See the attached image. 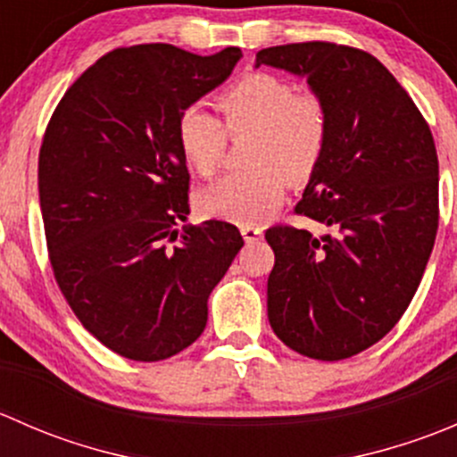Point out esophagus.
Segmentation results:
<instances>
[{"instance_id": "1", "label": "esophagus", "mask_w": 457, "mask_h": 457, "mask_svg": "<svg viewBox=\"0 0 457 457\" xmlns=\"http://www.w3.org/2000/svg\"><path fill=\"white\" fill-rule=\"evenodd\" d=\"M241 234L245 238V243H254L262 237V229L254 228V225H241Z\"/></svg>"}]
</instances>
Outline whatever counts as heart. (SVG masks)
Returning a JSON list of instances; mask_svg holds the SVG:
<instances>
[{"label":"heart","mask_w":457,"mask_h":457,"mask_svg":"<svg viewBox=\"0 0 457 457\" xmlns=\"http://www.w3.org/2000/svg\"><path fill=\"white\" fill-rule=\"evenodd\" d=\"M220 119L195 104L177 119V141L186 163L210 177L229 137L252 135L245 172H232L199 192L201 214L232 223H261L280 205L287 181L307 183L329 145V114L320 96L298 92L292 81L254 72L216 96Z\"/></svg>","instance_id":"b5f03b06"}]
</instances>
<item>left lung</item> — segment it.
Instances as JSON below:
<instances>
[{"mask_svg": "<svg viewBox=\"0 0 457 457\" xmlns=\"http://www.w3.org/2000/svg\"><path fill=\"white\" fill-rule=\"evenodd\" d=\"M307 77L329 114V145L292 225L265 232L274 250L267 316L294 352L343 361L385 338L411 303L437 232V154L425 117L365 50L329 41L274 46L256 68Z\"/></svg>", "mask_w": 457, "mask_h": 457, "instance_id": "obj_1", "label": "left lung"}]
</instances>
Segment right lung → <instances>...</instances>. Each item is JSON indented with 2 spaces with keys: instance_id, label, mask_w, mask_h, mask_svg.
<instances>
[{
  "instance_id": "obj_1",
  "label": "right lung",
  "mask_w": 457,
  "mask_h": 457,
  "mask_svg": "<svg viewBox=\"0 0 457 457\" xmlns=\"http://www.w3.org/2000/svg\"><path fill=\"white\" fill-rule=\"evenodd\" d=\"M241 48L170 44L104 54L66 90L39 150V205L54 278L114 353L156 362L190 347L243 237L225 220L179 234L190 172L177 119L232 75Z\"/></svg>"
}]
</instances>
